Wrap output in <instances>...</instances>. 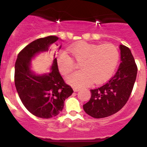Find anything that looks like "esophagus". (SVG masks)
<instances>
[{"mask_svg": "<svg viewBox=\"0 0 147 147\" xmlns=\"http://www.w3.org/2000/svg\"><path fill=\"white\" fill-rule=\"evenodd\" d=\"M79 90H80V88H73V90L75 91V92H78Z\"/></svg>", "mask_w": 147, "mask_h": 147, "instance_id": "esophagus-1", "label": "esophagus"}]
</instances>
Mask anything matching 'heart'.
I'll return each mask as SVG.
<instances>
[{
    "mask_svg": "<svg viewBox=\"0 0 147 147\" xmlns=\"http://www.w3.org/2000/svg\"><path fill=\"white\" fill-rule=\"evenodd\" d=\"M67 52L77 61L82 70L68 76L67 82L74 87L86 86L95 82L102 84L112 76L119 61L117 48L112 44L95 45L85 41L74 43ZM57 63L60 72L67 75L75 68L71 57L64 52L59 54Z\"/></svg>",
    "mask_w": 147,
    "mask_h": 147,
    "instance_id": "heart-1",
    "label": "heart"
}]
</instances>
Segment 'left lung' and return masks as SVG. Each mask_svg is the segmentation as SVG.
<instances>
[{
    "label": "left lung",
    "mask_w": 147,
    "mask_h": 147,
    "mask_svg": "<svg viewBox=\"0 0 147 147\" xmlns=\"http://www.w3.org/2000/svg\"><path fill=\"white\" fill-rule=\"evenodd\" d=\"M121 63L114 77L102 86L91 89V97L84 110L94 118L109 117L118 112L129 99L137 76L138 68L131 50L119 45Z\"/></svg>",
    "instance_id": "8db88e82"
}]
</instances>
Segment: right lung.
Segmentation results:
<instances>
[{"instance_id": "add662e5", "label": "right lung", "mask_w": 147, "mask_h": 147, "mask_svg": "<svg viewBox=\"0 0 147 147\" xmlns=\"http://www.w3.org/2000/svg\"><path fill=\"white\" fill-rule=\"evenodd\" d=\"M59 39L49 36L35 40L18 53L15 63V86L22 103L32 114L44 119L59 114L65 100L73 92L59 72L55 53L50 72L36 74L32 70V59L42 52H50Z\"/></svg>"}]
</instances>
